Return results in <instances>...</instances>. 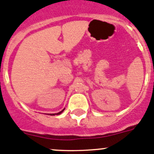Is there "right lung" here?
I'll list each match as a JSON object with an SVG mask.
<instances>
[{"label":"right lung","mask_w":154,"mask_h":154,"mask_svg":"<svg viewBox=\"0 0 154 154\" xmlns=\"http://www.w3.org/2000/svg\"><path fill=\"white\" fill-rule=\"evenodd\" d=\"M64 109H65V108H64V109H63V110H61L60 112H57V113H53V114H51V116H54V115H60V114H61V113H62L63 112V111H64Z\"/></svg>","instance_id":"add662e5"}]
</instances>
